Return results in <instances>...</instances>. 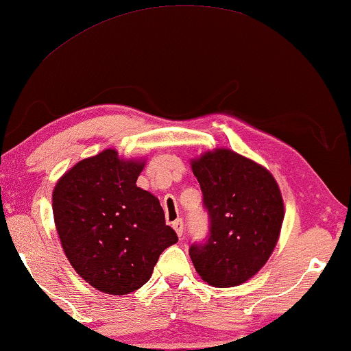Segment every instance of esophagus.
Wrapping results in <instances>:
<instances>
[{
	"label": "esophagus",
	"instance_id": "esophagus-1",
	"mask_svg": "<svg viewBox=\"0 0 351 351\" xmlns=\"http://www.w3.org/2000/svg\"><path fill=\"white\" fill-rule=\"evenodd\" d=\"M172 228H174L177 236L182 237V234H184V220L182 218H177L176 221H172Z\"/></svg>",
	"mask_w": 351,
	"mask_h": 351
}]
</instances>
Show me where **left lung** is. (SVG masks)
I'll list each match as a JSON object with an SVG mask.
<instances>
[{
    "instance_id": "8db88e82",
    "label": "left lung",
    "mask_w": 351,
    "mask_h": 351,
    "mask_svg": "<svg viewBox=\"0 0 351 351\" xmlns=\"http://www.w3.org/2000/svg\"><path fill=\"white\" fill-rule=\"evenodd\" d=\"M209 217L204 241L190 243L196 272L212 287H236L260 271L276 247L283 201L272 174L218 149L191 163Z\"/></svg>"
}]
</instances>
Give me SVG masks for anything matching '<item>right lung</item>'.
<instances>
[{
  "label": "right lung",
  "instance_id": "obj_1",
  "mask_svg": "<svg viewBox=\"0 0 351 351\" xmlns=\"http://www.w3.org/2000/svg\"><path fill=\"white\" fill-rule=\"evenodd\" d=\"M142 167L104 150L79 161L53 190L55 226L66 256L103 293L136 291L149 282L161 253L179 241L160 201L136 185Z\"/></svg>",
  "mask_w": 351,
  "mask_h": 351
}]
</instances>
